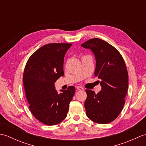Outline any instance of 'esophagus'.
Masks as SVG:
<instances>
[{
	"mask_svg": "<svg viewBox=\"0 0 146 146\" xmlns=\"http://www.w3.org/2000/svg\"><path fill=\"white\" fill-rule=\"evenodd\" d=\"M76 89L78 90H80V91H83L84 90V89H83L82 86H76Z\"/></svg>",
	"mask_w": 146,
	"mask_h": 146,
	"instance_id": "34e87169",
	"label": "esophagus"
}]
</instances>
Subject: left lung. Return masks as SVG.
Segmentation results:
<instances>
[{"label": "left lung", "instance_id": "8db88e82", "mask_svg": "<svg viewBox=\"0 0 146 146\" xmlns=\"http://www.w3.org/2000/svg\"><path fill=\"white\" fill-rule=\"evenodd\" d=\"M82 47L91 49L96 60L95 76L101 80L102 90H86V115L97 123L112 122L122 110L129 86V76L123 57L119 51L106 41L93 38Z\"/></svg>", "mask_w": 146, "mask_h": 146}]
</instances>
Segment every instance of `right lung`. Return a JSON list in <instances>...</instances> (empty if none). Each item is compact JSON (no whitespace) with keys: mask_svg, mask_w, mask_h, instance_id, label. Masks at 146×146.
I'll use <instances>...</instances> for the list:
<instances>
[{"mask_svg":"<svg viewBox=\"0 0 146 146\" xmlns=\"http://www.w3.org/2000/svg\"><path fill=\"white\" fill-rule=\"evenodd\" d=\"M72 44L51 43L38 49L27 60L23 85L29 110L44 124L54 125L66 117L75 88L58 94L54 83L64 75V57Z\"/></svg>","mask_w":146,"mask_h":146,"instance_id":"right-lung-1","label":"right lung"}]
</instances>
